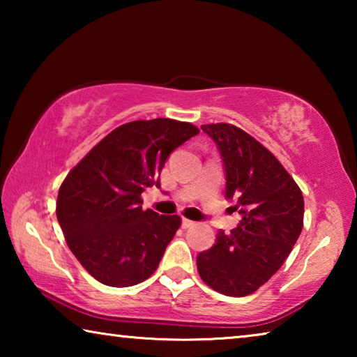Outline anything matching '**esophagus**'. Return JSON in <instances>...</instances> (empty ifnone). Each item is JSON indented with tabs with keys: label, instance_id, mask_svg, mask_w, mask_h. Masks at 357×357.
Here are the masks:
<instances>
[{
	"label": "esophagus",
	"instance_id": "esophagus-1",
	"mask_svg": "<svg viewBox=\"0 0 357 357\" xmlns=\"http://www.w3.org/2000/svg\"><path fill=\"white\" fill-rule=\"evenodd\" d=\"M181 225H183V228H190L195 225V222H192L189 219H183V223H181Z\"/></svg>",
	"mask_w": 357,
	"mask_h": 357
}]
</instances>
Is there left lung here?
<instances>
[{
  "label": "left lung",
  "instance_id": "left-lung-1",
  "mask_svg": "<svg viewBox=\"0 0 357 357\" xmlns=\"http://www.w3.org/2000/svg\"><path fill=\"white\" fill-rule=\"evenodd\" d=\"M202 129L219 148L225 197L236 200L243 219L198 253V274L215 291L241 298L264 285L291 253L304 225V197L275 155L243 129L227 123Z\"/></svg>",
  "mask_w": 357,
  "mask_h": 357
}]
</instances>
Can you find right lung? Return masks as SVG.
Here are the masks:
<instances>
[{
    "instance_id": "add662e5",
    "label": "right lung",
    "mask_w": 357,
    "mask_h": 357,
    "mask_svg": "<svg viewBox=\"0 0 357 357\" xmlns=\"http://www.w3.org/2000/svg\"><path fill=\"white\" fill-rule=\"evenodd\" d=\"M198 132L168 118L132 121L110 132L66 176L58 222L70 252L96 280L123 288L153 275L181 217L143 211L142 193L160 187L168 155Z\"/></svg>"
}]
</instances>
